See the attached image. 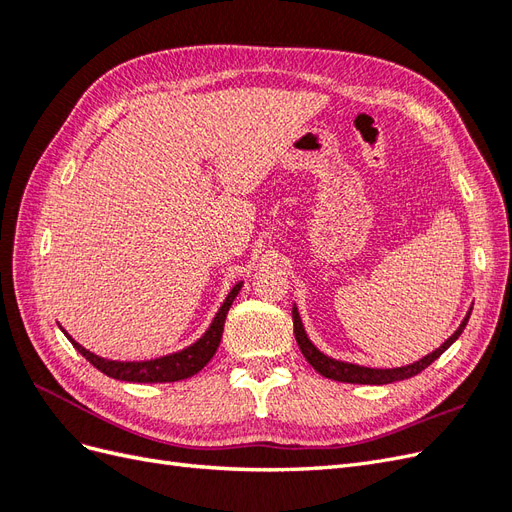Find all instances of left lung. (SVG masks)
Listing matches in <instances>:
<instances>
[{"label":"left lung","instance_id":"obj_1","mask_svg":"<svg viewBox=\"0 0 512 512\" xmlns=\"http://www.w3.org/2000/svg\"><path fill=\"white\" fill-rule=\"evenodd\" d=\"M470 314H472V307H470V312L466 314V318L461 320L459 329L451 337H448L440 348L429 352L427 356H423V359H418V361H414L410 365L380 369V367H365V365H356V363H348V361H337V359H333V356L318 350L312 344V339H309L307 333H305V327H303V320L299 316L297 305H292L294 337H297V344H299L303 356L307 359V363L312 365L318 371V374H322L324 378H331V380H337V382H350V384H391V382L408 380V378H412L416 374H421L425 367H429L433 361L438 359L442 352H446L448 348H451L457 342L459 335L463 333V329H466V324L470 320Z\"/></svg>","mask_w":512,"mask_h":512}]
</instances>
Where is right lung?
<instances>
[{"instance_id": "1", "label": "right lung", "mask_w": 512, "mask_h": 512, "mask_svg": "<svg viewBox=\"0 0 512 512\" xmlns=\"http://www.w3.org/2000/svg\"><path fill=\"white\" fill-rule=\"evenodd\" d=\"M241 286H243V282H237L230 288L224 303L218 309V314H215V318L211 320L209 329L200 335L194 344L185 346L177 352L156 356V359H147V361L104 359V356H98L94 352H89L87 348H83L79 342H76V339H72V335H68L66 329H61V324H59V329L64 331V335L70 339V344L108 378L123 380V382H177V380H185V378L198 374V371L213 359V354H215V350H218L222 333H224L226 314H228L232 301L237 299Z\"/></svg>"}]
</instances>
